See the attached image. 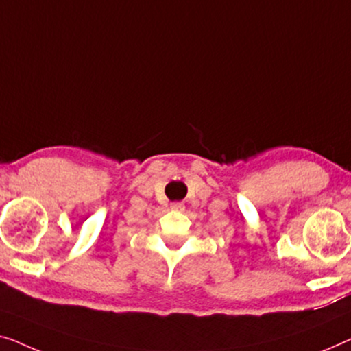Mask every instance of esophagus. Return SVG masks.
<instances>
[{
  "instance_id": "esophagus-1",
  "label": "esophagus",
  "mask_w": 351,
  "mask_h": 351,
  "mask_svg": "<svg viewBox=\"0 0 351 351\" xmlns=\"http://www.w3.org/2000/svg\"><path fill=\"white\" fill-rule=\"evenodd\" d=\"M170 208L173 211H182V210H184V205H182L181 202H175V204H171Z\"/></svg>"
}]
</instances>
